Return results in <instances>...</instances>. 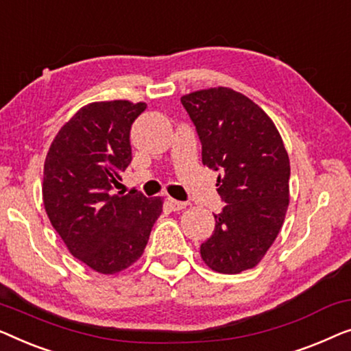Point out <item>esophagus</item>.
Masks as SVG:
<instances>
[{"label": "esophagus", "mask_w": 351, "mask_h": 351, "mask_svg": "<svg viewBox=\"0 0 351 351\" xmlns=\"http://www.w3.org/2000/svg\"><path fill=\"white\" fill-rule=\"evenodd\" d=\"M167 202H169L170 208H171V210H173V211H180V210H182V208H186V206H187V204H186V202H180V200H175V199H171V197H169V199H167Z\"/></svg>", "instance_id": "1"}]
</instances>
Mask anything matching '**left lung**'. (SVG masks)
<instances>
[{
    "label": "left lung",
    "mask_w": 351,
    "mask_h": 351,
    "mask_svg": "<svg viewBox=\"0 0 351 351\" xmlns=\"http://www.w3.org/2000/svg\"><path fill=\"white\" fill-rule=\"evenodd\" d=\"M181 103L202 143V162L219 171L223 211L200 245L219 274L253 269L278 235L289 204V157L274 122L248 97L227 87L192 92Z\"/></svg>",
    "instance_id": "obj_1"
}]
</instances>
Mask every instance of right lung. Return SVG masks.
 <instances>
[{"mask_svg": "<svg viewBox=\"0 0 351 351\" xmlns=\"http://www.w3.org/2000/svg\"><path fill=\"white\" fill-rule=\"evenodd\" d=\"M146 103H90L57 133L44 162L43 200L70 253L100 274H117L143 254L162 199L114 187L132 162L130 128Z\"/></svg>", "mask_w": 351, "mask_h": 351, "instance_id": "1", "label": "right lung"}]
</instances>
